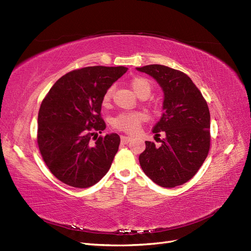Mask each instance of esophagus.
Here are the masks:
<instances>
[{
  "mask_svg": "<svg viewBox=\"0 0 251 251\" xmlns=\"http://www.w3.org/2000/svg\"><path fill=\"white\" fill-rule=\"evenodd\" d=\"M132 139H133V138L126 137V136H122V137H120V140H122V143H124V144H126L128 142H131Z\"/></svg>",
  "mask_w": 251,
  "mask_h": 251,
  "instance_id": "esophagus-1",
  "label": "esophagus"
}]
</instances>
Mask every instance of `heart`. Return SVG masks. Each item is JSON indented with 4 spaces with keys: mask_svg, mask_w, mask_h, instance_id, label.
<instances>
[{
    "mask_svg": "<svg viewBox=\"0 0 251 251\" xmlns=\"http://www.w3.org/2000/svg\"><path fill=\"white\" fill-rule=\"evenodd\" d=\"M129 86L133 91L139 98H148L151 91V82L141 75H136L129 80ZM113 93V87H110L102 97V102L107 103ZM144 120L143 114L139 112H124V113L118 114L112 120V125L117 129L124 131L128 134H133L137 132L139 128L140 124Z\"/></svg>",
    "mask_w": 251,
    "mask_h": 251,
    "instance_id": "obj_1",
    "label": "heart"
}]
</instances>
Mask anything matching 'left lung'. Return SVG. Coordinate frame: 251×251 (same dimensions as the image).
Wrapping results in <instances>:
<instances>
[{
    "label": "left lung",
    "mask_w": 251,
    "mask_h": 251,
    "mask_svg": "<svg viewBox=\"0 0 251 251\" xmlns=\"http://www.w3.org/2000/svg\"><path fill=\"white\" fill-rule=\"evenodd\" d=\"M137 71L152 76L164 92L163 114L152 133L165 138L161 145L145 141L139 155L144 174L153 183L174 188L191 179L210 150V111L201 92L190 77L165 65L151 64Z\"/></svg>",
    "instance_id": "obj_1"
}]
</instances>
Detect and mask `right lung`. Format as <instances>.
<instances>
[{
  "label": "right lung",
  "instance_id": "right-lung-1",
  "mask_svg": "<svg viewBox=\"0 0 251 251\" xmlns=\"http://www.w3.org/2000/svg\"><path fill=\"white\" fill-rule=\"evenodd\" d=\"M125 66H88L64 75L43 99L38 112L37 143L48 168L59 180L89 188L105 176L118 151L117 134L106 128L102 97L126 74Z\"/></svg>",
  "mask_w": 251,
  "mask_h": 251
}]
</instances>
